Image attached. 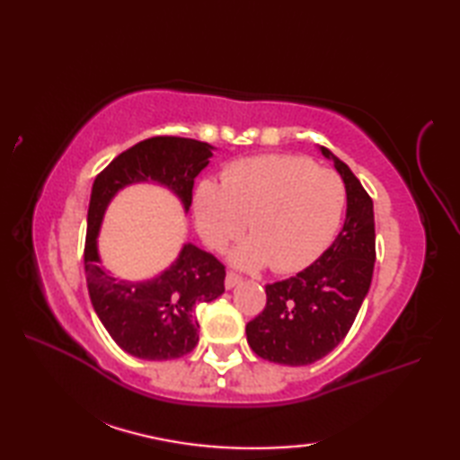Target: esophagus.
<instances>
[{"instance_id": "esophagus-1", "label": "esophagus", "mask_w": 460, "mask_h": 460, "mask_svg": "<svg viewBox=\"0 0 460 460\" xmlns=\"http://www.w3.org/2000/svg\"><path fill=\"white\" fill-rule=\"evenodd\" d=\"M241 280H243V279H241L239 275H235V272H227V277H225V288L237 287Z\"/></svg>"}]
</instances>
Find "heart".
I'll return each instance as SVG.
<instances>
[{
	"label": "heart",
	"instance_id": "b5f03b06",
	"mask_svg": "<svg viewBox=\"0 0 460 460\" xmlns=\"http://www.w3.org/2000/svg\"><path fill=\"white\" fill-rule=\"evenodd\" d=\"M346 188L332 170L300 155L269 154L233 162L221 185L203 181L193 198V219L203 243L215 251L251 239L233 251L243 269L295 272L314 262L341 219Z\"/></svg>",
	"mask_w": 460,
	"mask_h": 460
}]
</instances>
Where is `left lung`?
Here are the masks:
<instances>
[{
  "instance_id": "8db88e82",
  "label": "left lung",
  "mask_w": 460,
  "mask_h": 460,
  "mask_svg": "<svg viewBox=\"0 0 460 460\" xmlns=\"http://www.w3.org/2000/svg\"><path fill=\"white\" fill-rule=\"evenodd\" d=\"M346 185V221L336 241L296 277L265 287L267 306L245 332L262 359L308 366L346 338L364 302L376 262L374 201L348 165L324 146Z\"/></svg>"
}]
</instances>
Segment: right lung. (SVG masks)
Instances as JSON below:
<instances>
[{
	"mask_svg": "<svg viewBox=\"0 0 460 460\" xmlns=\"http://www.w3.org/2000/svg\"><path fill=\"white\" fill-rule=\"evenodd\" d=\"M213 146L154 136L142 140L96 175L86 217L84 275L96 316L111 338L140 359H175L198 346L199 324L195 306L225 292V267L211 252L185 243L178 259L150 280H124L101 267L99 229L112 198L126 185L154 181L168 188L188 213L193 181L209 164Z\"/></svg>",
	"mask_w": 460,
	"mask_h": 460,
	"instance_id": "1",
	"label": "right lung"
}]
</instances>
